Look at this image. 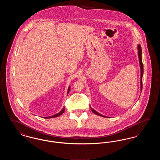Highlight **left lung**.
<instances>
[{
  "mask_svg": "<svg viewBox=\"0 0 160 160\" xmlns=\"http://www.w3.org/2000/svg\"><path fill=\"white\" fill-rule=\"evenodd\" d=\"M138 58H139V62H140V69H141V78H140V87H141V91L142 90V77H143V64L142 63V48L141 46L140 45H138ZM92 112L93 113H94L95 114L101 116L103 117H106L102 114H99L97 112H96L95 110H93V108H92Z\"/></svg>",
  "mask_w": 160,
  "mask_h": 160,
  "instance_id": "8db88e82",
  "label": "left lung"
}]
</instances>
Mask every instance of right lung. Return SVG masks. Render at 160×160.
I'll return each instance as SVG.
<instances>
[{"instance_id": "obj_1", "label": "right lung", "mask_w": 160, "mask_h": 160, "mask_svg": "<svg viewBox=\"0 0 160 160\" xmlns=\"http://www.w3.org/2000/svg\"><path fill=\"white\" fill-rule=\"evenodd\" d=\"M70 91V86L68 88V92H67V95L68 94L69 92ZM64 111H65V107H63L62 109V110H61L60 112H59L58 113H57V114H54L53 116H48V117H44V118H46V119H47V118H55V117H58V116H60L61 114H62V113H63V112H64Z\"/></svg>"}]
</instances>
